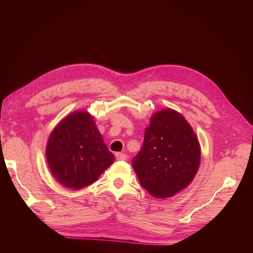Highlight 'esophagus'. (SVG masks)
Returning a JSON list of instances; mask_svg holds the SVG:
<instances>
[{
  "instance_id": "obj_1",
  "label": "esophagus",
  "mask_w": 253,
  "mask_h": 253,
  "mask_svg": "<svg viewBox=\"0 0 253 253\" xmlns=\"http://www.w3.org/2000/svg\"><path fill=\"white\" fill-rule=\"evenodd\" d=\"M116 158L117 160H126L127 159V155L125 154V153H116Z\"/></svg>"
}]
</instances>
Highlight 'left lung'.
Listing matches in <instances>:
<instances>
[{
	"label": "left lung",
	"mask_w": 253,
	"mask_h": 253,
	"mask_svg": "<svg viewBox=\"0 0 253 253\" xmlns=\"http://www.w3.org/2000/svg\"><path fill=\"white\" fill-rule=\"evenodd\" d=\"M201 163V145L181 114L162 110L151 117L143 144L132 164L140 185L157 198L178 193L193 180Z\"/></svg>",
	"instance_id": "left-lung-1"
}]
</instances>
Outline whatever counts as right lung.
Instances as JSON below:
<instances>
[{"label": "right lung", "mask_w": 253, "mask_h": 253, "mask_svg": "<svg viewBox=\"0 0 253 253\" xmlns=\"http://www.w3.org/2000/svg\"><path fill=\"white\" fill-rule=\"evenodd\" d=\"M46 159L55 178L70 189L93 183L114 163L90 114L74 112L60 121L46 145Z\"/></svg>", "instance_id": "add662e5"}]
</instances>
